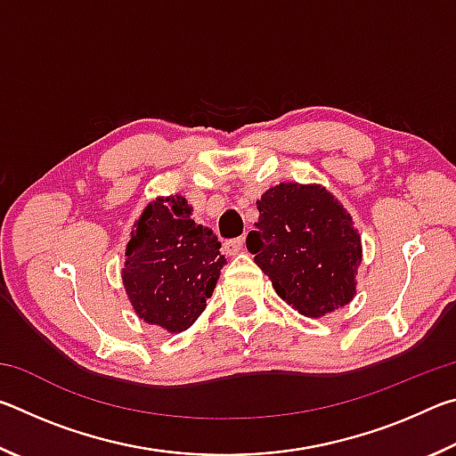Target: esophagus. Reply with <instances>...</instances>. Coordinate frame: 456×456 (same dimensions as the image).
<instances>
[{
	"label": "esophagus",
	"instance_id": "obj_1",
	"mask_svg": "<svg viewBox=\"0 0 456 456\" xmlns=\"http://www.w3.org/2000/svg\"><path fill=\"white\" fill-rule=\"evenodd\" d=\"M243 245H245L243 237L229 239V241L223 243V253H225V256H237V253L243 249Z\"/></svg>",
	"mask_w": 456,
	"mask_h": 456
}]
</instances>
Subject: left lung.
<instances>
[{
    "label": "left lung",
    "mask_w": 456,
    "mask_h": 456,
    "mask_svg": "<svg viewBox=\"0 0 456 456\" xmlns=\"http://www.w3.org/2000/svg\"><path fill=\"white\" fill-rule=\"evenodd\" d=\"M257 209L247 249L277 296L310 318L350 304L362 245L338 199L320 184L281 183L265 191Z\"/></svg>",
    "instance_id": "1"
}]
</instances>
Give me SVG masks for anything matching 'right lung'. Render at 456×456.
<instances>
[{
  "label": "right lung",
  "mask_w": 456,
  "mask_h": 456,
  "mask_svg": "<svg viewBox=\"0 0 456 456\" xmlns=\"http://www.w3.org/2000/svg\"><path fill=\"white\" fill-rule=\"evenodd\" d=\"M211 229L191 219L181 195L152 200L136 221L122 269L138 318L168 331L195 323L227 259Z\"/></svg>",
  "instance_id": "right-lung-1"
}]
</instances>
